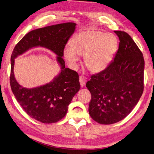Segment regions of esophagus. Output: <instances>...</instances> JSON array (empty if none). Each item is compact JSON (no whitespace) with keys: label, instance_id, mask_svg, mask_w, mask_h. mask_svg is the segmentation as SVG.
Listing matches in <instances>:
<instances>
[{"label":"esophagus","instance_id":"34e87169","mask_svg":"<svg viewBox=\"0 0 154 154\" xmlns=\"http://www.w3.org/2000/svg\"><path fill=\"white\" fill-rule=\"evenodd\" d=\"M79 82H80L81 87H85V85H86V83H87V79H86L85 77H84L83 75H81L79 77Z\"/></svg>","mask_w":154,"mask_h":154}]
</instances>
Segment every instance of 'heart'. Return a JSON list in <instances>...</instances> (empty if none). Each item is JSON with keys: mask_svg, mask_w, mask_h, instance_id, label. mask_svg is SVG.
<instances>
[{"mask_svg": "<svg viewBox=\"0 0 154 154\" xmlns=\"http://www.w3.org/2000/svg\"><path fill=\"white\" fill-rule=\"evenodd\" d=\"M118 47L119 41L115 35L87 29L71 38L70 46L63 50V56L70 67L75 68L80 56H84L85 67L91 73H98L108 67Z\"/></svg>", "mask_w": 154, "mask_h": 154, "instance_id": "obj_1", "label": "heart"}]
</instances>
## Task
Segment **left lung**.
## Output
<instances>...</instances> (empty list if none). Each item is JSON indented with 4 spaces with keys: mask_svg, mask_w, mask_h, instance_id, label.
Wrapping results in <instances>:
<instances>
[{
    "mask_svg": "<svg viewBox=\"0 0 154 154\" xmlns=\"http://www.w3.org/2000/svg\"><path fill=\"white\" fill-rule=\"evenodd\" d=\"M119 39L113 62L91 76L86 87L91 94L88 112L102 125L119 122L137 104L144 90V60L133 38L124 31H114Z\"/></svg>",
    "mask_w": 154,
    "mask_h": 154,
    "instance_id": "1",
    "label": "left lung"
}]
</instances>
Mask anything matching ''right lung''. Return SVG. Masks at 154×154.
Wrapping results in <instances>:
<instances>
[{"instance_id":"1","label":"right lung","mask_w":154,"mask_h":154,"mask_svg":"<svg viewBox=\"0 0 154 154\" xmlns=\"http://www.w3.org/2000/svg\"><path fill=\"white\" fill-rule=\"evenodd\" d=\"M76 25L68 22L31 31L21 39L12 52L10 79L13 94L27 115L41 123H56L65 117L68 106L81 88L78 73L66 68L62 58L63 50ZM37 47H43L55 53L60 71L49 83L28 89L16 81L14 63L17 56Z\"/></svg>"}]
</instances>
